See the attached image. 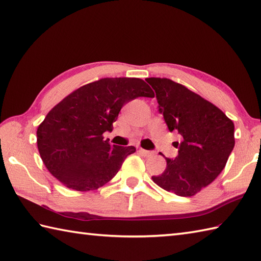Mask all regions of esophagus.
<instances>
[{"label":"esophagus","mask_w":261,"mask_h":261,"mask_svg":"<svg viewBox=\"0 0 261 261\" xmlns=\"http://www.w3.org/2000/svg\"><path fill=\"white\" fill-rule=\"evenodd\" d=\"M139 152L142 154V156H145V157H150V156H152V154H153L152 151L145 150V149H142V148L139 149Z\"/></svg>","instance_id":"obj_1"}]
</instances>
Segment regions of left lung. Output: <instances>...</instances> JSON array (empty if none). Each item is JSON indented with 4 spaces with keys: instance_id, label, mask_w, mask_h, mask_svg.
<instances>
[{
    "instance_id": "left-lung-1",
    "label": "left lung",
    "mask_w": 261,
    "mask_h": 261,
    "mask_svg": "<svg viewBox=\"0 0 261 261\" xmlns=\"http://www.w3.org/2000/svg\"><path fill=\"white\" fill-rule=\"evenodd\" d=\"M159 112L169 131L180 135L178 156L166 158V169L152 180L178 196H193L225 167L234 147V124L214 104L168 79L150 77Z\"/></svg>"
}]
</instances>
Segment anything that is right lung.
<instances>
[{
    "label": "right lung",
    "mask_w": 261,
    "mask_h": 261,
    "mask_svg": "<svg viewBox=\"0 0 261 261\" xmlns=\"http://www.w3.org/2000/svg\"><path fill=\"white\" fill-rule=\"evenodd\" d=\"M153 97L145 81L129 77L101 79L70 93L49 111L37 130L43 164L55 178L75 191H94L120 170L134 146H111L104 140L125 103Z\"/></svg>",
    "instance_id": "obj_1"
}]
</instances>
